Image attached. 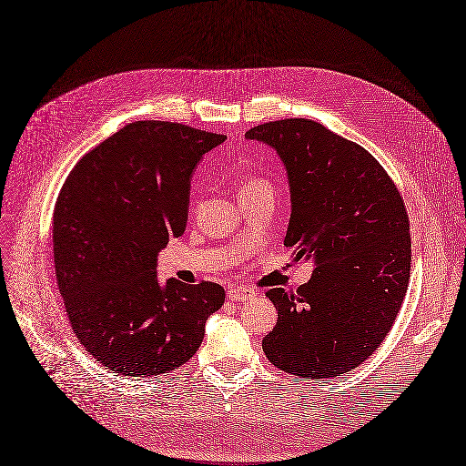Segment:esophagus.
Wrapping results in <instances>:
<instances>
[{"instance_id":"34e87169","label":"esophagus","mask_w":466,"mask_h":466,"mask_svg":"<svg viewBox=\"0 0 466 466\" xmlns=\"http://www.w3.org/2000/svg\"><path fill=\"white\" fill-rule=\"evenodd\" d=\"M227 296L232 299V301H248V299H253L255 298V291L249 289V288H238V286H230Z\"/></svg>"}]
</instances>
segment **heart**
Returning <instances> with one entry per match:
<instances>
[{"instance_id": "1", "label": "heart", "mask_w": 466, "mask_h": 466, "mask_svg": "<svg viewBox=\"0 0 466 466\" xmlns=\"http://www.w3.org/2000/svg\"><path fill=\"white\" fill-rule=\"evenodd\" d=\"M259 187H270V184L261 178H248L242 184V189H239V192H248V189H259Z\"/></svg>"}]
</instances>
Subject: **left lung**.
Instances as JSON below:
<instances>
[{
	"mask_svg": "<svg viewBox=\"0 0 466 466\" xmlns=\"http://www.w3.org/2000/svg\"><path fill=\"white\" fill-rule=\"evenodd\" d=\"M248 140L282 159L291 194L284 238L315 270L296 294L267 291L279 311L263 351L284 372L336 378L369 359L398 317L410 277L409 217L372 155L311 118L253 127Z\"/></svg>",
	"mask_w": 466,
	"mask_h": 466,
	"instance_id": "1",
	"label": "left lung"
}]
</instances>
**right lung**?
Segmentation results:
<instances>
[{"label":"right lung","mask_w":466,"mask_h":466,"mask_svg":"<svg viewBox=\"0 0 466 466\" xmlns=\"http://www.w3.org/2000/svg\"><path fill=\"white\" fill-rule=\"evenodd\" d=\"M227 136L136 120L75 165L54 211V261L73 332L123 376L178 369L224 303L215 282L157 280V255L186 230L189 180Z\"/></svg>","instance_id":"obj_1"}]
</instances>
